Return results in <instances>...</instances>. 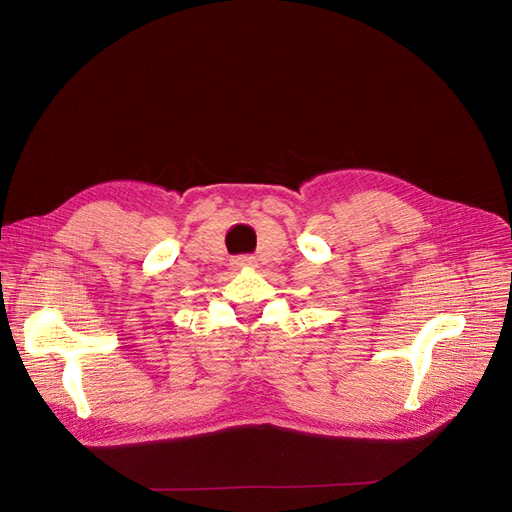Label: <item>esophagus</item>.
<instances>
[{
    "mask_svg": "<svg viewBox=\"0 0 512 512\" xmlns=\"http://www.w3.org/2000/svg\"><path fill=\"white\" fill-rule=\"evenodd\" d=\"M254 265H256L254 256H239V258L232 260V267H235V269H250Z\"/></svg>",
    "mask_w": 512,
    "mask_h": 512,
    "instance_id": "1",
    "label": "esophagus"
}]
</instances>
